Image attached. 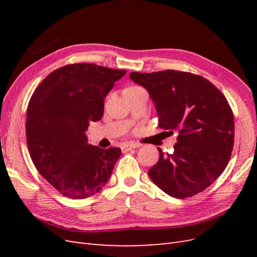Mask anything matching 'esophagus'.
Here are the masks:
<instances>
[{
  "label": "esophagus",
  "mask_w": 257,
  "mask_h": 257,
  "mask_svg": "<svg viewBox=\"0 0 257 257\" xmlns=\"http://www.w3.org/2000/svg\"><path fill=\"white\" fill-rule=\"evenodd\" d=\"M138 147H141V146H139L138 144H135V143H125L121 146V149L123 152H126L128 150L135 149V148H138Z\"/></svg>",
  "instance_id": "34e87169"
}]
</instances>
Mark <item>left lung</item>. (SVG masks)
<instances>
[{
  "instance_id": "8db88e82",
  "label": "left lung",
  "mask_w": 257,
  "mask_h": 257,
  "mask_svg": "<svg viewBox=\"0 0 257 257\" xmlns=\"http://www.w3.org/2000/svg\"><path fill=\"white\" fill-rule=\"evenodd\" d=\"M130 78L149 93L159 126L179 134L172 154L158 148L159 161L148 172L153 183L176 198L206 190L226 168L234 147V114L226 97L192 73L133 72Z\"/></svg>"
}]
</instances>
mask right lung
<instances>
[{
  "label": "right lung",
  "mask_w": 257,
  "mask_h": 257,
  "mask_svg": "<svg viewBox=\"0 0 257 257\" xmlns=\"http://www.w3.org/2000/svg\"><path fill=\"white\" fill-rule=\"evenodd\" d=\"M126 71L78 63L50 73L31 97L26 121L29 152L38 173L68 198L102 190L110 178L119 148L88 144L90 122L100 120L104 98Z\"/></svg>",
  "instance_id": "right-lung-1"
}]
</instances>
